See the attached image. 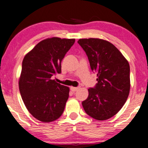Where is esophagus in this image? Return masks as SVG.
<instances>
[{"mask_svg":"<svg viewBox=\"0 0 148 148\" xmlns=\"http://www.w3.org/2000/svg\"><path fill=\"white\" fill-rule=\"evenodd\" d=\"M71 90H72V91H75V90H78L79 89V87H71Z\"/></svg>","mask_w":148,"mask_h":148,"instance_id":"1","label":"esophagus"}]
</instances>
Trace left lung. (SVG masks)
Returning <instances> with one entry per match:
<instances>
[{"label": "left lung", "mask_w": 148, "mask_h": 148, "mask_svg": "<svg viewBox=\"0 0 148 148\" xmlns=\"http://www.w3.org/2000/svg\"><path fill=\"white\" fill-rule=\"evenodd\" d=\"M86 52L90 69L97 74L94 88L82 102L85 112L99 121L110 119L125 103L130 90V65L120 51L111 42L99 38L77 41Z\"/></svg>", "instance_id": "8db88e82"}]
</instances>
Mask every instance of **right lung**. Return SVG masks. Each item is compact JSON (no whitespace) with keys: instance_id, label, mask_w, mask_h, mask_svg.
Here are the masks:
<instances>
[{"instance_id":"obj_1","label":"right lung","mask_w":148,"mask_h":148,"mask_svg":"<svg viewBox=\"0 0 148 148\" xmlns=\"http://www.w3.org/2000/svg\"><path fill=\"white\" fill-rule=\"evenodd\" d=\"M75 39L51 37L41 41L24 56L18 88L25 106L44 123L60 117L70 88L52 80L61 73V62Z\"/></svg>"}]
</instances>
